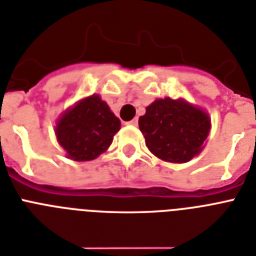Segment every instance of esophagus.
Segmentation results:
<instances>
[{
    "label": "esophagus",
    "instance_id": "esophagus-1",
    "mask_svg": "<svg viewBox=\"0 0 256 256\" xmlns=\"http://www.w3.org/2000/svg\"><path fill=\"white\" fill-rule=\"evenodd\" d=\"M128 124H132V126H136V124H138V118H134V120H132V121L128 122Z\"/></svg>",
    "mask_w": 256,
    "mask_h": 256
}]
</instances>
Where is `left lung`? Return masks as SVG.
<instances>
[{
    "label": "left lung",
    "mask_w": 256,
    "mask_h": 256,
    "mask_svg": "<svg viewBox=\"0 0 256 256\" xmlns=\"http://www.w3.org/2000/svg\"><path fill=\"white\" fill-rule=\"evenodd\" d=\"M212 128L209 114L184 98H158L139 117L147 148L168 163H186L202 151Z\"/></svg>",
    "instance_id": "obj_1"
}]
</instances>
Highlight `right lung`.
<instances>
[{
	"label": "right lung",
	"instance_id": "right-lung-1",
	"mask_svg": "<svg viewBox=\"0 0 256 256\" xmlns=\"http://www.w3.org/2000/svg\"><path fill=\"white\" fill-rule=\"evenodd\" d=\"M121 128V121L100 94L78 100L60 114L55 124L58 142L66 156L74 162H88L105 152Z\"/></svg>",
	"mask_w": 256,
	"mask_h": 256
}]
</instances>
